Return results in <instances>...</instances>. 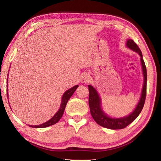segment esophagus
I'll list each match as a JSON object with an SVG mask.
<instances>
[{"label": "esophagus", "mask_w": 161, "mask_h": 161, "mask_svg": "<svg viewBox=\"0 0 161 161\" xmlns=\"http://www.w3.org/2000/svg\"><path fill=\"white\" fill-rule=\"evenodd\" d=\"M89 76H88L87 75H85L83 78V80H82V83H87V82L89 81Z\"/></svg>", "instance_id": "1"}]
</instances>
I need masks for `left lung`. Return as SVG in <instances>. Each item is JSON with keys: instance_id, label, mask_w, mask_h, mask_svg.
<instances>
[{"instance_id": "1", "label": "left lung", "mask_w": 161, "mask_h": 161, "mask_svg": "<svg viewBox=\"0 0 161 161\" xmlns=\"http://www.w3.org/2000/svg\"><path fill=\"white\" fill-rule=\"evenodd\" d=\"M126 46L130 49H132L133 51L137 52L140 55V60L141 63H142V71L144 74V85L142 91V95H141L140 101L137 103L135 110L130 114H129V116L119 118V119H113V118L108 117L103 112V110H101V99L97 92L92 85H88V87H89V106L92 116L95 122L99 125L110 129H122L126 127L128 125H129L130 123H132L137 117V116L139 115L141 111H142L146 99L147 75V69L142 58V52H141L140 48L136 44V42L132 40V39H128Z\"/></svg>"}]
</instances>
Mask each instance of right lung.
Segmentation results:
<instances>
[{
    "label": "right lung",
    "mask_w": 161,
    "mask_h": 161,
    "mask_svg": "<svg viewBox=\"0 0 161 161\" xmlns=\"http://www.w3.org/2000/svg\"><path fill=\"white\" fill-rule=\"evenodd\" d=\"M7 81H8V78H7ZM78 87V85H75V86H74L73 87H71V89L65 92L62 98V102H61L60 109H59V110L56 113V114H55L50 120L47 121V122H45L44 124H40V125H35V126L30 125L29 126L32 127V128H45V127L50 126L53 125L55 124H56L58 121L61 119L62 114L64 113V111L65 109V107H66L67 101L70 99V97L72 96V94L74 93L75 90H76V88Z\"/></svg>",
    "instance_id": "1"
}]
</instances>
